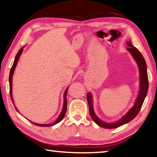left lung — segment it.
Listing matches in <instances>:
<instances>
[{
    "label": "left lung",
    "instance_id": "1",
    "mask_svg": "<svg viewBox=\"0 0 157 157\" xmlns=\"http://www.w3.org/2000/svg\"><path fill=\"white\" fill-rule=\"evenodd\" d=\"M127 44L129 46L128 48H127V50L131 53L132 57H134V59L136 62L138 66H139L140 73V91L136 102H135L134 105L130 109L128 112H127L121 120H119L118 122H116V123H108L100 120V119L97 117V116L95 115L94 109H93L91 94L89 93L86 95L87 101H88V104L89 107L90 115H91L92 119L98 125L104 127V128L106 129L116 128V127L123 125V124L132 121L133 119L138 115V113H139L140 111L143 104V102H144L145 100L146 95L147 94L149 82L147 73V65H146L145 61L144 59V58H143L141 53L140 52L139 50H138L136 47L133 46L131 41H127Z\"/></svg>",
    "mask_w": 157,
    "mask_h": 157
}]
</instances>
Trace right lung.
Here are the masks:
<instances>
[{"instance_id": "1", "label": "right lung", "mask_w": 157, "mask_h": 157, "mask_svg": "<svg viewBox=\"0 0 157 157\" xmlns=\"http://www.w3.org/2000/svg\"><path fill=\"white\" fill-rule=\"evenodd\" d=\"M23 47L21 48L18 50V52H17V55H16L15 57V59H14V63H13V65L12 66V68L11 70H10V77H9V82H10V98H11L12 102L14 103V100H13V97H12V76H13V74H14V70H15V68L16 66H17V64L18 63V61L19 59L20 56L21 55V53L23 52ZM67 92H68V88L66 89V91L64 92V101H63V109H62V111L61 113L59 114V116H58V118H57V120L55 121L54 123H52V124H38V123H33V122L30 121L32 123L35 124L36 126H39V127H50V126H52V125H55V124H56L57 123H59V122L62 120L63 117H64L66 112V109H67V100H66V96H67ZM16 110H17L18 112V111L17 110V109L15 107Z\"/></svg>"}]
</instances>
